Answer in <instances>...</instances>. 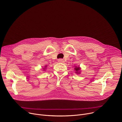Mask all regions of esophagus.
Returning <instances> with one entry per match:
<instances>
[{
  "instance_id": "34e87169",
  "label": "esophagus",
  "mask_w": 122,
  "mask_h": 122,
  "mask_svg": "<svg viewBox=\"0 0 122 122\" xmlns=\"http://www.w3.org/2000/svg\"><path fill=\"white\" fill-rule=\"evenodd\" d=\"M58 62L63 63V62H64V61H63V60H62V59H59V60H58Z\"/></svg>"
}]
</instances>
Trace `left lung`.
<instances>
[{
	"label": "left lung",
	"instance_id": "8db88e82",
	"mask_svg": "<svg viewBox=\"0 0 122 122\" xmlns=\"http://www.w3.org/2000/svg\"><path fill=\"white\" fill-rule=\"evenodd\" d=\"M75 73H76L77 74H80V72H81V68L79 66H75Z\"/></svg>",
	"mask_w": 122,
	"mask_h": 122
}]
</instances>
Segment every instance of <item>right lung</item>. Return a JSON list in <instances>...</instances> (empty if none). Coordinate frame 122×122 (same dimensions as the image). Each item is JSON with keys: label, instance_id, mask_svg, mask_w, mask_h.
Returning a JSON list of instances; mask_svg holds the SVG:
<instances>
[{"label": "right lung", "instance_id": "obj_1", "mask_svg": "<svg viewBox=\"0 0 122 122\" xmlns=\"http://www.w3.org/2000/svg\"><path fill=\"white\" fill-rule=\"evenodd\" d=\"M46 67H47V65H45V66L44 67V68H43V71H46Z\"/></svg>", "mask_w": 122, "mask_h": 122}]
</instances>
